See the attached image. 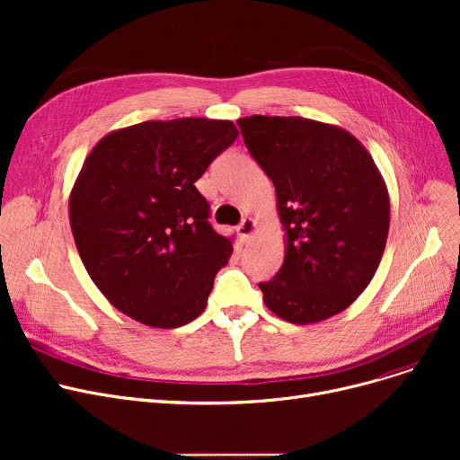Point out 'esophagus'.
Instances as JSON below:
<instances>
[{
  "label": "esophagus",
  "mask_w": 460,
  "mask_h": 460,
  "mask_svg": "<svg viewBox=\"0 0 460 460\" xmlns=\"http://www.w3.org/2000/svg\"><path fill=\"white\" fill-rule=\"evenodd\" d=\"M255 229H257V222L253 220V217H244V220L240 222V226L236 227V231L240 236H243V240H248L255 233Z\"/></svg>",
  "instance_id": "esophagus-1"
}]
</instances>
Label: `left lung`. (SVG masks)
<instances>
[{
    "instance_id": "obj_1",
    "label": "left lung",
    "mask_w": 460,
    "mask_h": 460,
    "mask_svg": "<svg viewBox=\"0 0 460 460\" xmlns=\"http://www.w3.org/2000/svg\"><path fill=\"white\" fill-rule=\"evenodd\" d=\"M274 182L285 229L278 274L259 283L279 319L313 324L347 309L371 283L390 231V193L350 132L304 117L236 120Z\"/></svg>"
}]
</instances>
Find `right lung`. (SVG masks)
I'll return each mask as SVG.
<instances>
[{"mask_svg": "<svg viewBox=\"0 0 460 460\" xmlns=\"http://www.w3.org/2000/svg\"><path fill=\"white\" fill-rule=\"evenodd\" d=\"M236 137L231 120H145L106 134L85 158L70 229L89 278L120 313L169 330L205 311L233 244L208 224L196 181Z\"/></svg>", "mask_w": 460, "mask_h": 460, "instance_id": "right-lung-1", "label": "right lung"}]
</instances>
